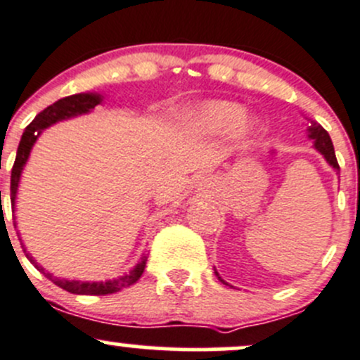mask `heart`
Wrapping results in <instances>:
<instances>
[{"label": "heart", "instance_id": "heart-1", "mask_svg": "<svg viewBox=\"0 0 360 360\" xmlns=\"http://www.w3.org/2000/svg\"><path fill=\"white\" fill-rule=\"evenodd\" d=\"M243 108L236 103L217 101L203 107L198 112V120L203 127L214 132H228L240 126L243 120Z\"/></svg>", "mask_w": 360, "mask_h": 360}]
</instances>
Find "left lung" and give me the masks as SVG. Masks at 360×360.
<instances>
[{"instance_id": "obj_1", "label": "left lung", "mask_w": 360, "mask_h": 360, "mask_svg": "<svg viewBox=\"0 0 360 360\" xmlns=\"http://www.w3.org/2000/svg\"><path fill=\"white\" fill-rule=\"evenodd\" d=\"M309 131H310V138L314 139V146H316V148L324 155V158H326L328 164H330L333 169L340 170L338 160H336V155H335V148H333V141H331L330 134H328V131L324 129V127H321L319 124H314V126H310ZM215 274H217V272H215ZM217 278H219V274H217Z\"/></svg>"}]
</instances>
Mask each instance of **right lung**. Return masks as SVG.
Segmentation results:
<instances>
[{
	"instance_id": "1",
	"label": "right lung",
	"mask_w": 360,
	"mask_h": 360,
	"mask_svg": "<svg viewBox=\"0 0 360 360\" xmlns=\"http://www.w3.org/2000/svg\"><path fill=\"white\" fill-rule=\"evenodd\" d=\"M100 103V96L98 94H72V96L62 98L56 103L50 105L48 108H44L43 112H39L36 115V119L25 127L24 134H22L20 145H18L17 150V157H15V164L11 167V179H10V195H11V205L15 203V196H17V186H18V179H20V172L24 169V164L27 162V157L30 153V148H32L34 141L37 139V132L44 127L51 126V124L58 122L62 119H69V117L74 115H81V113L89 112L91 108H94L96 105ZM24 253L27 255V259L34 264V267H37V271L43 272L51 283H55L56 286H60L62 290L69 291V293H75V295H93V297H103V295H112L117 293V291L129 288V286L134 285L141 274L145 272L146 267V259L148 257H143L141 262L132 269L129 274L122 276V278L112 279V281H105V283H81V281H67V279H60L55 278V276L46 272L41 266H37L36 260L29 255L27 252Z\"/></svg>"
}]
</instances>
